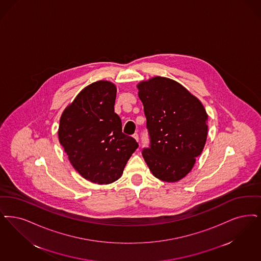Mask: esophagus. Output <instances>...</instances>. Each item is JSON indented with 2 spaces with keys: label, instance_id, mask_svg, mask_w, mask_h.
<instances>
[{
  "label": "esophagus",
  "instance_id": "1",
  "mask_svg": "<svg viewBox=\"0 0 261 261\" xmlns=\"http://www.w3.org/2000/svg\"><path fill=\"white\" fill-rule=\"evenodd\" d=\"M133 138H134V139H135L136 141H137V142H138V141H139V135H138V134H137V133H135V134H134V135H133Z\"/></svg>",
  "mask_w": 261,
  "mask_h": 261
}]
</instances>
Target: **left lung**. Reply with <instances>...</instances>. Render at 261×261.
<instances>
[{
    "instance_id": "1",
    "label": "left lung",
    "mask_w": 261,
    "mask_h": 261,
    "mask_svg": "<svg viewBox=\"0 0 261 261\" xmlns=\"http://www.w3.org/2000/svg\"><path fill=\"white\" fill-rule=\"evenodd\" d=\"M138 89L149 136L143 157L154 177L168 182L179 180L204 148L208 115L196 97L167 77L143 82Z\"/></svg>"
}]
</instances>
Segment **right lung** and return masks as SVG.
Wrapping results in <instances>:
<instances>
[{"instance_id":"1","label":"right lung","mask_w":261,"mask_h":261,"mask_svg":"<svg viewBox=\"0 0 261 261\" xmlns=\"http://www.w3.org/2000/svg\"><path fill=\"white\" fill-rule=\"evenodd\" d=\"M115 97L114 84L96 82L75 97L60 118L59 142L72 165L84 178L99 185L119 178L139 146L133 137L122 133Z\"/></svg>"}]
</instances>
